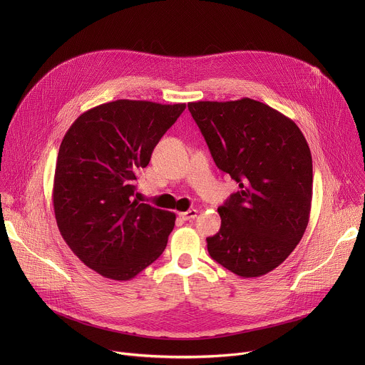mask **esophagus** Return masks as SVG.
Segmentation results:
<instances>
[{"instance_id":"1","label":"esophagus","mask_w":365,"mask_h":365,"mask_svg":"<svg viewBox=\"0 0 365 365\" xmlns=\"http://www.w3.org/2000/svg\"><path fill=\"white\" fill-rule=\"evenodd\" d=\"M196 215H197L196 210H189L186 212H180V218L185 220V221H192V220L196 218Z\"/></svg>"}]
</instances>
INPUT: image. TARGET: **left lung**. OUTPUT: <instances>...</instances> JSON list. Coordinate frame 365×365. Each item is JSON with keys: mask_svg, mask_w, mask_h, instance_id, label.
<instances>
[{"mask_svg": "<svg viewBox=\"0 0 365 365\" xmlns=\"http://www.w3.org/2000/svg\"><path fill=\"white\" fill-rule=\"evenodd\" d=\"M187 108L215 165L240 190L218 207L207 252L250 279L279 267L302 240L312 205V155L293 120L250 98L197 101Z\"/></svg>", "mask_w": 365, "mask_h": 365, "instance_id": "obj_1", "label": "left lung"}]
</instances>
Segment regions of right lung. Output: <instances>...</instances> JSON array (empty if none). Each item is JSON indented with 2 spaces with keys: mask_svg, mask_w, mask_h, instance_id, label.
<instances>
[{
  "mask_svg": "<svg viewBox=\"0 0 365 365\" xmlns=\"http://www.w3.org/2000/svg\"><path fill=\"white\" fill-rule=\"evenodd\" d=\"M185 108L117 99L79 115L65 134L55 217L69 248L98 274L131 280L165 251L176 215L134 199L135 173Z\"/></svg>",
  "mask_w": 365,
  "mask_h": 365,
  "instance_id": "1",
  "label": "right lung"
}]
</instances>
